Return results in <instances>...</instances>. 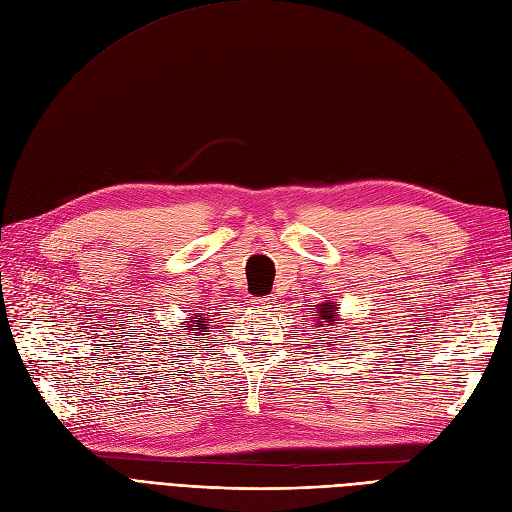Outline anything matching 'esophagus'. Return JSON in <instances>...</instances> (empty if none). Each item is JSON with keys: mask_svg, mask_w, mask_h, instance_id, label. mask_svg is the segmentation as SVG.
I'll use <instances>...</instances> for the list:
<instances>
[{"mask_svg": "<svg viewBox=\"0 0 512 512\" xmlns=\"http://www.w3.org/2000/svg\"><path fill=\"white\" fill-rule=\"evenodd\" d=\"M271 303H275V297H265V299H254V305H258V307H269Z\"/></svg>", "mask_w": 512, "mask_h": 512, "instance_id": "esophagus-1", "label": "esophagus"}]
</instances>
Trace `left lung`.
<instances>
[{
    "instance_id": "8db88e82",
    "label": "left lung",
    "mask_w": 512,
    "mask_h": 512,
    "mask_svg": "<svg viewBox=\"0 0 512 512\" xmlns=\"http://www.w3.org/2000/svg\"><path fill=\"white\" fill-rule=\"evenodd\" d=\"M314 318L318 320L316 324L318 327H324V324H329V327H335L337 324V316H339V307L331 301H324L320 305L314 307ZM354 333V331H352ZM329 346H335V342H329Z\"/></svg>"
}]
</instances>
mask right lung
Wrapping results in <instances>:
<instances>
[{
  "label": "right lung",
  "mask_w": 512,
  "mask_h": 512,
  "mask_svg": "<svg viewBox=\"0 0 512 512\" xmlns=\"http://www.w3.org/2000/svg\"><path fill=\"white\" fill-rule=\"evenodd\" d=\"M207 320H209V318H203V316L196 318V320H192V318H190V322H192V324H190V327H188V333H190V331H198L200 335H203V333H205V329H209L207 324H205ZM194 326L197 327L196 330L193 329Z\"/></svg>",
  "instance_id": "add662e5"
}]
</instances>
